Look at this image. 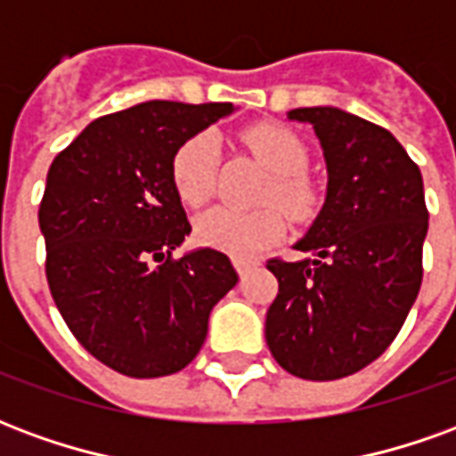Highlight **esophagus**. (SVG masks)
<instances>
[{"instance_id": "34e87169", "label": "esophagus", "mask_w": 456, "mask_h": 456, "mask_svg": "<svg viewBox=\"0 0 456 456\" xmlns=\"http://www.w3.org/2000/svg\"><path fill=\"white\" fill-rule=\"evenodd\" d=\"M234 266H237L239 276H247L248 271H254V268H258V266H261V261H258V258L239 256V258H234Z\"/></svg>"}]
</instances>
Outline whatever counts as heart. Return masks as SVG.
Here are the masks:
<instances>
[{
	"mask_svg": "<svg viewBox=\"0 0 456 456\" xmlns=\"http://www.w3.org/2000/svg\"><path fill=\"white\" fill-rule=\"evenodd\" d=\"M247 146L273 175L258 202L276 205L293 222H305L317 208V192L303 173L307 149L286 126L256 124L244 131ZM170 175L178 198L188 208L205 205L217 188V141L209 134H195L180 143L170 163ZM198 237L208 247L222 248L232 256H254L273 247L283 234V217L273 208L256 212H234L215 208L198 219Z\"/></svg>",
	"mask_w": 456,
	"mask_h": 456,
	"instance_id": "b5f03b06",
	"label": "heart"
}]
</instances>
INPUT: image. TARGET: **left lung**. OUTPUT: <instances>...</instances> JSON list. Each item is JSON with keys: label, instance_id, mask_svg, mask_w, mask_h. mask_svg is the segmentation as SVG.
I'll list each match as a JSON object with an SVG mask.
<instances>
[{"label": "left lung", "instance_id": "obj_1", "mask_svg": "<svg viewBox=\"0 0 456 456\" xmlns=\"http://www.w3.org/2000/svg\"><path fill=\"white\" fill-rule=\"evenodd\" d=\"M288 117L313 124L330 180L325 208L296 244L313 258L266 261L278 278L266 342L288 373L335 381L376 362L401 332L420 293L430 212L420 168L391 131L337 107Z\"/></svg>", "mask_w": 456, "mask_h": 456}]
</instances>
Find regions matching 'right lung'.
<instances>
[{"mask_svg": "<svg viewBox=\"0 0 456 456\" xmlns=\"http://www.w3.org/2000/svg\"><path fill=\"white\" fill-rule=\"evenodd\" d=\"M229 112V102L136 104L87 124L48 168L38 224L51 296L75 339L124 376L185 369L209 310L237 286L222 251L173 258L190 234L173 156Z\"/></svg>", "mask_w": 456, "mask_h": 456, "instance_id": "1", "label": "right lung"}]
</instances>
